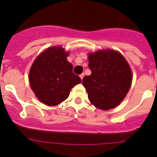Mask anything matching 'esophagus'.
<instances>
[{"mask_svg":"<svg viewBox=\"0 0 157 157\" xmlns=\"http://www.w3.org/2000/svg\"><path fill=\"white\" fill-rule=\"evenodd\" d=\"M84 76H85V74H84V73H82V74H81V75H79V77L81 78V79L82 80V78H84Z\"/></svg>","mask_w":157,"mask_h":157,"instance_id":"esophagus-1","label":"esophagus"}]
</instances>
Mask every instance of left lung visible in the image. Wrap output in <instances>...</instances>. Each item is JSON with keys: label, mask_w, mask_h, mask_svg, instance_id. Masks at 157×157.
Segmentation results:
<instances>
[{"label": "left lung", "mask_w": 157, "mask_h": 157, "mask_svg": "<svg viewBox=\"0 0 157 157\" xmlns=\"http://www.w3.org/2000/svg\"><path fill=\"white\" fill-rule=\"evenodd\" d=\"M90 75L82 79L91 104L101 110L116 108L122 102L132 82V72L121 53L99 50L88 56Z\"/></svg>", "instance_id": "obj_1"}]
</instances>
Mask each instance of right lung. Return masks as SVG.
Masks as SVG:
<instances>
[{"label":"right lung","instance_id":"right-lung-1","mask_svg":"<svg viewBox=\"0 0 157 157\" xmlns=\"http://www.w3.org/2000/svg\"><path fill=\"white\" fill-rule=\"evenodd\" d=\"M69 52L61 46L48 48L35 59L29 72L33 92L41 103L55 106L68 98L70 91L82 82L67 59Z\"/></svg>","mask_w":157,"mask_h":157}]
</instances>
